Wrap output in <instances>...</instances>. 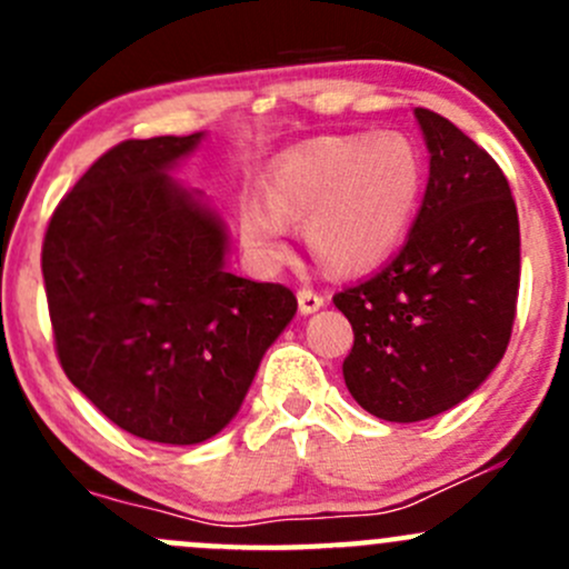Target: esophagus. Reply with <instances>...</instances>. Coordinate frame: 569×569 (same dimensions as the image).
Masks as SVG:
<instances>
[{"label": "esophagus", "instance_id": "obj_1", "mask_svg": "<svg viewBox=\"0 0 569 569\" xmlns=\"http://www.w3.org/2000/svg\"><path fill=\"white\" fill-rule=\"evenodd\" d=\"M297 306H300V313H317L321 306H325V297L313 289H300L297 291Z\"/></svg>", "mask_w": 569, "mask_h": 569}]
</instances>
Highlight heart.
<instances>
[{
	"instance_id": "1",
	"label": "heart",
	"mask_w": 569,
	"mask_h": 569,
	"mask_svg": "<svg viewBox=\"0 0 569 569\" xmlns=\"http://www.w3.org/2000/svg\"><path fill=\"white\" fill-rule=\"evenodd\" d=\"M421 194V153L399 131L317 137L272 164L267 200H248L239 228L250 256L272 267L289 250L286 222H302L321 267L355 274L399 248Z\"/></svg>"
}]
</instances>
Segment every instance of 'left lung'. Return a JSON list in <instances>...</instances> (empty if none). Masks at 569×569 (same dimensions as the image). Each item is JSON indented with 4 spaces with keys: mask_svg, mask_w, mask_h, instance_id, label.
Returning a JSON list of instances; mask_svg holds the SVG:
<instances>
[{
    "mask_svg": "<svg viewBox=\"0 0 569 569\" xmlns=\"http://www.w3.org/2000/svg\"><path fill=\"white\" fill-rule=\"evenodd\" d=\"M429 181L405 248L332 297L355 332L352 399L412 423L468 399L501 363L520 286V226L496 159L432 109H416Z\"/></svg>",
    "mask_w": 569,
    "mask_h": 569,
    "instance_id": "left-lung-1",
    "label": "left lung"
}]
</instances>
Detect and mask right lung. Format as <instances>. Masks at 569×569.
<instances>
[{
	"instance_id": "1",
	"label": "right lung",
	"mask_w": 569,
	"mask_h": 569,
	"mask_svg": "<svg viewBox=\"0 0 569 569\" xmlns=\"http://www.w3.org/2000/svg\"><path fill=\"white\" fill-rule=\"evenodd\" d=\"M200 140L109 148L60 200L40 252L62 371L151 443L214 438L297 313L286 286L228 272L222 220L168 176Z\"/></svg>"
}]
</instances>
